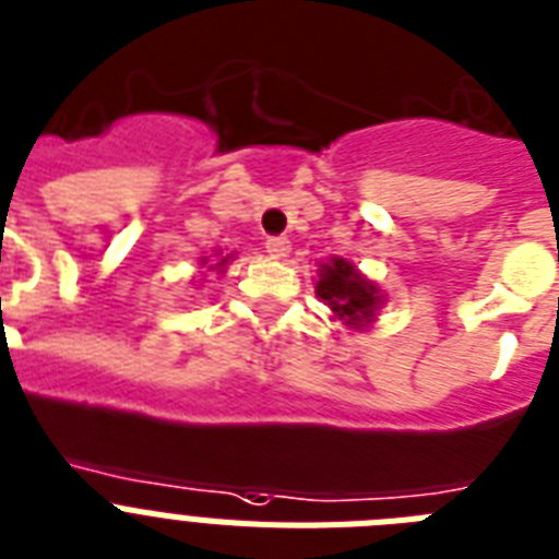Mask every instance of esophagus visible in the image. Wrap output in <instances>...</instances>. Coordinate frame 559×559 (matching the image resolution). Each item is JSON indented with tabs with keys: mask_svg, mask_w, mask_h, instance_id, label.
I'll use <instances>...</instances> for the list:
<instances>
[{
	"mask_svg": "<svg viewBox=\"0 0 559 559\" xmlns=\"http://www.w3.org/2000/svg\"><path fill=\"white\" fill-rule=\"evenodd\" d=\"M289 250H293V241H289L287 236L270 238V241H266V252H270L272 258H287Z\"/></svg>",
	"mask_w": 559,
	"mask_h": 559,
	"instance_id": "1",
	"label": "esophagus"
}]
</instances>
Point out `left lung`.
Here are the masks:
<instances>
[{
    "mask_svg": "<svg viewBox=\"0 0 559 559\" xmlns=\"http://www.w3.org/2000/svg\"><path fill=\"white\" fill-rule=\"evenodd\" d=\"M316 293L323 304H330L335 318H341L352 330L369 326L383 301L381 289L344 258H332L330 264H321Z\"/></svg>",
    "mask_w": 559,
    "mask_h": 559,
    "instance_id": "left-lung-1",
    "label": "left lung"
}]
</instances>
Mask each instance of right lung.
I'll list each match as a JSON object with an SVG mask.
<instances>
[{
  "label": "right lung",
  "mask_w": 559,
  "mask_h": 559,
  "mask_svg": "<svg viewBox=\"0 0 559 559\" xmlns=\"http://www.w3.org/2000/svg\"><path fill=\"white\" fill-rule=\"evenodd\" d=\"M229 261V255L227 258H222V261H218V264H215V270H224V264H227Z\"/></svg>",
  "instance_id": "add662e5"
}]
</instances>
